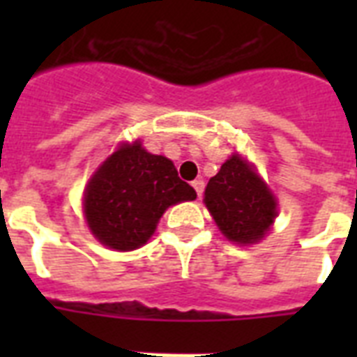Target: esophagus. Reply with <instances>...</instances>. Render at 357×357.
I'll use <instances>...</instances> for the list:
<instances>
[{"label": "esophagus", "instance_id": "obj_1", "mask_svg": "<svg viewBox=\"0 0 357 357\" xmlns=\"http://www.w3.org/2000/svg\"><path fill=\"white\" fill-rule=\"evenodd\" d=\"M192 187H195L196 195L202 196L204 195V189H206V183H204V179H195V181H192Z\"/></svg>", "mask_w": 357, "mask_h": 357}]
</instances>
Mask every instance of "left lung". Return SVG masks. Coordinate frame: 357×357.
<instances>
[{
    "label": "left lung",
    "instance_id": "8db88e82",
    "mask_svg": "<svg viewBox=\"0 0 357 357\" xmlns=\"http://www.w3.org/2000/svg\"><path fill=\"white\" fill-rule=\"evenodd\" d=\"M204 202L224 237L243 246L259 243L278 217L276 198L268 185L238 153L209 179Z\"/></svg>",
    "mask_w": 357,
    "mask_h": 357
}]
</instances>
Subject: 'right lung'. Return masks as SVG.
I'll return each mask as SVG.
<instances>
[{"label":"right lung","mask_w":357,"mask_h":357,"mask_svg":"<svg viewBox=\"0 0 357 357\" xmlns=\"http://www.w3.org/2000/svg\"><path fill=\"white\" fill-rule=\"evenodd\" d=\"M195 198L196 190L179 179L170 159L153 155L135 140L120 144L94 172L83 211L100 243L129 252L148 243L168 207Z\"/></svg>","instance_id":"1"}]
</instances>
